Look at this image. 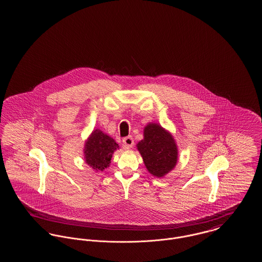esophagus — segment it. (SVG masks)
Here are the masks:
<instances>
[{
	"label": "esophagus",
	"mask_w": 262,
	"mask_h": 262,
	"mask_svg": "<svg viewBox=\"0 0 262 262\" xmlns=\"http://www.w3.org/2000/svg\"><path fill=\"white\" fill-rule=\"evenodd\" d=\"M123 143L126 149H129L133 147L134 145V138L132 137H126L123 139Z\"/></svg>",
	"instance_id": "1"
}]
</instances>
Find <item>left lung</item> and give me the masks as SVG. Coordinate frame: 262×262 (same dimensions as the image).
Returning <instances> with one entry per match:
<instances>
[{"label": "left lung", "instance_id": "left-lung-1", "mask_svg": "<svg viewBox=\"0 0 262 262\" xmlns=\"http://www.w3.org/2000/svg\"><path fill=\"white\" fill-rule=\"evenodd\" d=\"M137 148L150 174L163 178L170 173L178 162V146L172 134L162 125L149 123L143 128V139Z\"/></svg>", "mask_w": 262, "mask_h": 262}]
</instances>
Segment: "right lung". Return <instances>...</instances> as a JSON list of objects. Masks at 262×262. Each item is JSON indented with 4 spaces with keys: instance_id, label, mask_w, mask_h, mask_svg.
<instances>
[{
    "instance_id": "obj_1",
    "label": "right lung",
    "mask_w": 262,
    "mask_h": 262,
    "mask_svg": "<svg viewBox=\"0 0 262 262\" xmlns=\"http://www.w3.org/2000/svg\"><path fill=\"white\" fill-rule=\"evenodd\" d=\"M118 149L120 146L113 137L95 128L84 143V161L94 171L102 172L110 166L113 154Z\"/></svg>"
}]
</instances>
